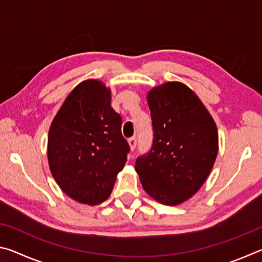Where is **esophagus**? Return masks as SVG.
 <instances>
[{"label": "esophagus", "mask_w": 262, "mask_h": 262, "mask_svg": "<svg viewBox=\"0 0 262 262\" xmlns=\"http://www.w3.org/2000/svg\"><path fill=\"white\" fill-rule=\"evenodd\" d=\"M128 143H129L130 150H135V148H136V143H137L136 137H130V139H128Z\"/></svg>", "instance_id": "obj_1"}]
</instances>
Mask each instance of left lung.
Listing matches in <instances>:
<instances>
[{
  "label": "left lung",
  "instance_id": "8db88e82",
  "mask_svg": "<svg viewBox=\"0 0 262 262\" xmlns=\"http://www.w3.org/2000/svg\"><path fill=\"white\" fill-rule=\"evenodd\" d=\"M154 139L136 158L135 170L145 192L167 206L184 202L209 176L219 150L211 115L185 84L168 82L148 95Z\"/></svg>",
  "mask_w": 262,
  "mask_h": 262
}]
</instances>
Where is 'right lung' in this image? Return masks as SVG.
<instances>
[{
    "label": "right lung",
    "instance_id": "add662e5",
    "mask_svg": "<svg viewBox=\"0 0 262 262\" xmlns=\"http://www.w3.org/2000/svg\"><path fill=\"white\" fill-rule=\"evenodd\" d=\"M110 90L96 79L78 84L64 100L50 128L48 163L68 196L88 205L108 198L130 150Z\"/></svg>",
    "mask_w": 262,
    "mask_h": 262
}]
</instances>
